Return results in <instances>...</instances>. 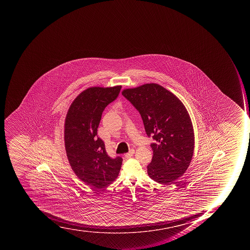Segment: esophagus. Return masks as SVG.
<instances>
[{
    "label": "esophagus",
    "mask_w": 250,
    "mask_h": 250,
    "mask_svg": "<svg viewBox=\"0 0 250 250\" xmlns=\"http://www.w3.org/2000/svg\"><path fill=\"white\" fill-rule=\"evenodd\" d=\"M134 154V149H130L128 153L125 154V157L130 158Z\"/></svg>",
    "instance_id": "obj_1"
}]
</instances>
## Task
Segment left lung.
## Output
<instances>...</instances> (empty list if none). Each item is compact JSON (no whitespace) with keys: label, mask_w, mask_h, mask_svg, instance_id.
Segmentation results:
<instances>
[{"label":"left lung","mask_w":250,"mask_h":250,"mask_svg":"<svg viewBox=\"0 0 250 250\" xmlns=\"http://www.w3.org/2000/svg\"><path fill=\"white\" fill-rule=\"evenodd\" d=\"M122 95L139 112L146 134L155 141L147 174L163 185L178 179L188 168L195 147L192 123L183 103L157 83L125 89Z\"/></svg>","instance_id":"1"}]
</instances>
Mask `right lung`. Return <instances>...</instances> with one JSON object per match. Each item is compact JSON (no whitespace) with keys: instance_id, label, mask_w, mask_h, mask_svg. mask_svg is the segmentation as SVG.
Wrapping results in <instances>:
<instances>
[{"instance_id":"obj_1","label":"right lung","mask_w":250,"mask_h":250,"mask_svg":"<svg viewBox=\"0 0 250 250\" xmlns=\"http://www.w3.org/2000/svg\"><path fill=\"white\" fill-rule=\"evenodd\" d=\"M121 86L92 87L74 99L65 120V151L71 168L86 185L103 188L116 179L122 165L120 156L107 154L97 131L105 107L116 100Z\"/></svg>"}]
</instances>
